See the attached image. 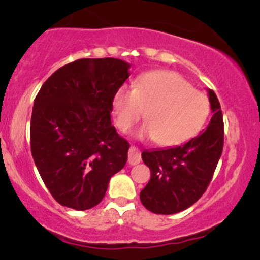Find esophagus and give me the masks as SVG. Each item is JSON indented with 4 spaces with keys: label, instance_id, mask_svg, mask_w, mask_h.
Here are the masks:
<instances>
[{
    "label": "esophagus",
    "instance_id": "esophagus-1",
    "mask_svg": "<svg viewBox=\"0 0 260 260\" xmlns=\"http://www.w3.org/2000/svg\"><path fill=\"white\" fill-rule=\"evenodd\" d=\"M142 157H140V151L137 147H131L129 151H128V164L129 165H137L140 162Z\"/></svg>",
    "mask_w": 260,
    "mask_h": 260
}]
</instances>
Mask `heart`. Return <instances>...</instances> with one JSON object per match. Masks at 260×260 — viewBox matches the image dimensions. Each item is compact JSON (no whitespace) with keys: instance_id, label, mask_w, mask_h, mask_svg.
<instances>
[{"instance_id":"b5f03b06","label":"heart","mask_w":260,"mask_h":260,"mask_svg":"<svg viewBox=\"0 0 260 260\" xmlns=\"http://www.w3.org/2000/svg\"><path fill=\"white\" fill-rule=\"evenodd\" d=\"M111 107L116 126L122 132H128L145 112L147 123L137 136L155 139L161 147H175L194 138L210 112L208 98L170 71L143 74L132 90L124 86L117 89Z\"/></svg>"}]
</instances>
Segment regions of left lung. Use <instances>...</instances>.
I'll return each mask as SVG.
<instances>
[{
  "label": "left lung",
  "instance_id": "left-lung-1",
  "mask_svg": "<svg viewBox=\"0 0 260 260\" xmlns=\"http://www.w3.org/2000/svg\"><path fill=\"white\" fill-rule=\"evenodd\" d=\"M208 96L213 116L207 129L180 147L142 153L151 176L140 192V202L151 213L171 215L186 210L210 183L222 153L223 122L215 92L208 89Z\"/></svg>",
  "mask_w": 260,
  "mask_h": 260
}]
</instances>
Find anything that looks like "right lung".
<instances>
[{
  "label": "right lung",
  "instance_id": "obj_1",
  "mask_svg": "<svg viewBox=\"0 0 260 260\" xmlns=\"http://www.w3.org/2000/svg\"><path fill=\"white\" fill-rule=\"evenodd\" d=\"M118 58H82L56 71L38 92L30 145L45 186L63 207L88 210L124 168L129 144L111 124L112 96L129 77Z\"/></svg>",
  "mask_w": 260,
  "mask_h": 260
}]
</instances>
